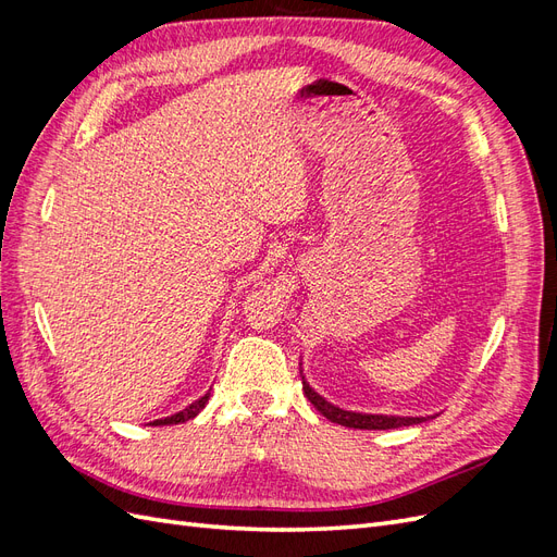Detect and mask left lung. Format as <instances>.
Returning a JSON list of instances; mask_svg holds the SVG:
<instances>
[{
	"instance_id": "obj_1",
	"label": "left lung",
	"mask_w": 557,
	"mask_h": 557,
	"mask_svg": "<svg viewBox=\"0 0 557 557\" xmlns=\"http://www.w3.org/2000/svg\"><path fill=\"white\" fill-rule=\"evenodd\" d=\"M301 387H305V395L313 407L323 413L327 420L336 425L352 428V430H395L404 425H418L423 423L425 418H399V416H376V413H356V411H344L339 407H334L327 399L320 397L313 387L307 383V379L301 376Z\"/></svg>"
}]
</instances>
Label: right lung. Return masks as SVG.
<instances>
[{
	"mask_svg": "<svg viewBox=\"0 0 557 557\" xmlns=\"http://www.w3.org/2000/svg\"><path fill=\"white\" fill-rule=\"evenodd\" d=\"M209 395L211 393H207L205 397H199L197 401H193L188 409H183V411H178V413H174V416H170V418H162V420H153V425H178V423H185V420H190V418H195L201 409L207 407V401H209Z\"/></svg>",
	"mask_w": 557,
	"mask_h": 557,
	"instance_id": "obj_1",
	"label": "right lung"
}]
</instances>
